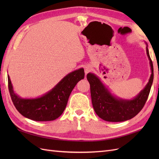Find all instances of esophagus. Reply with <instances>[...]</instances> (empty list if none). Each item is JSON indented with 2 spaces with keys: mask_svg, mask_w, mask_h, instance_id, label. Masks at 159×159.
<instances>
[{
  "mask_svg": "<svg viewBox=\"0 0 159 159\" xmlns=\"http://www.w3.org/2000/svg\"><path fill=\"white\" fill-rule=\"evenodd\" d=\"M91 70V66H85V74H87L88 73H89V72Z\"/></svg>",
  "mask_w": 159,
  "mask_h": 159,
  "instance_id": "34e87169",
  "label": "esophagus"
}]
</instances>
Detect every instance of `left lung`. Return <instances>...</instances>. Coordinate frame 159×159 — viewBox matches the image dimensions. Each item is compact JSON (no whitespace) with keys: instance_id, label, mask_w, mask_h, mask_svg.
Returning a JSON list of instances; mask_svg holds the SVG:
<instances>
[{"instance_id":"1","label":"left lung","mask_w":159,"mask_h":159,"mask_svg":"<svg viewBox=\"0 0 159 159\" xmlns=\"http://www.w3.org/2000/svg\"><path fill=\"white\" fill-rule=\"evenodd\" d=\"M146 45L151 75L145 87L133 99H125L116 97L97 75L93 73L88 74L87 79L90 84L91 102L95 112L101 119L109 122L125 121L136 116L144 107L150 93L154 77L152 62L147 43Z\"/></svg>"}]
</instances>
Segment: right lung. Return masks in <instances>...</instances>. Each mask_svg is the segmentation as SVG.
<instances>
[{"label": "right lung", "instance_id": "1", "mask_svg": "<svg viewBox=\"0 0 159 159\" xmlns=\"http://www.w3.org/2000/svg\"><path fill=\"white\" fill-rule=\"evenodd\" d=\"M84 68L75 70L41 97L25 99L14 93L8 75V89L14 106L24 117L36 121H53L63 113L71 92L77 83L84 78Z\"/></svg>", "mask_w": 159, "mask_h": 159}]
</instances>
